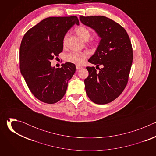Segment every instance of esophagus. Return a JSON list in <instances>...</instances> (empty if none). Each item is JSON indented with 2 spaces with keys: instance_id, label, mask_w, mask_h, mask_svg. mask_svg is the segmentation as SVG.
<instances>
[{
  "instance_id": "esophagus-1",
  "label": "esophagus",
  "mask_w": 156,
  "mask_h": 156,
  "mask_svg": "<svg viewBox=\"0 0 156 156\" xmlns=\"http://www.w3.org/2000/svg\"><path fill=\"white\" fill-rule=\"evenodd\" d=\"M76 70H80V69H82V66H80V65H76Z\"/></svg>"
}]
</instances>
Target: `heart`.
Instances as JSON below:
<instances>
[{"mask_svg": "<svg viewBox=\"0 0 156 156\" xmlns=\"http://www.w3.org/2000/svg\"><path fill=\"white\" fill-rule=\"evenodd\" d=\"M75 31L76 34L83 40L87 41L90 37L91 36V32L85 27H79L77 28H76ZM69 34L66 33L65 34V36L63 37L62 42L63 45L65 46L66 40H67ZM89 57L88 52L86 51L81 52V51H72L69 54L66 55L65 60L70 63L76 64V65H81L82 64L86 58H87Z\"/></svg>", "mask_w": 156, "mask_h": 156, "instance_id": "b5f03b06", "label": "heart"}]
</instances>
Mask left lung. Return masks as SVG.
I'll list each match as a JSON object with an SVG mask.
<instances>
[{
    "instance_id": "obj_1",
    "label": "left lung",
    "mask_w": 156,
    "mask_h": 156,
    "mask_svg": "<svg viewBox=\"0 0 156 156\" xmlns=\"http://www.w3.org/2000/svg\"><path fill=\"white\" fill-rule=\"evenodd\" d=\"M80 20L101 38L95 54L88 60L97 66L86 67L89 75L84 80L86 93L93 102L105 104L117 98L128 83L133 59L131 43L126 30L108 18L80 16Z\"/></svg>"
}]
</instances>
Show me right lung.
Returning <instances> with one entry per match:
<instances>
[{
    "label": "right lung",
    "mask_w": 156,
    "mask_h": 156,
    "mask_svg": "<svg viewBox=\"0 0 156 156\" xmlns=\"http://www.w3.org/2000/svg\"><path fill=\"white\" fill-rule=\"evenodd\" d=\"M75 24L79 25L76 16L49 17L30 29L22 39L21 73L31 93L44 103L52 104L61 100L75 72V65L70 62L57 69L51 65L63 51V36Z\"/></svg>",
    "instance_id": "add662e5"
}]
</instances>
